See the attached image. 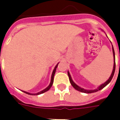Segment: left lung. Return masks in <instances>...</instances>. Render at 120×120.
<instances>
[{
	"label": "left lung",
	"instance_id": "obj_1",
	"mask_svg": "<svg viewBox=\"0 0 120 120\" xmlns=\"http://www.w3.org/2000/svg\"><path fill=\"white\" fill-rule=\"evenodd\" d=\"M112 50H113V58H114V65H113V71H112V73L110 75V78L108 79V80H106V82H105L104 83L101 84V85H100L98 87L96 88V89L94 90H86L84 89L83 88H81L80 86H79V85H77V84L75 83V82H73L72 79H71V75L70 74L69 71H68V77H69V80L70 82V83L72 86H73V87L75 88V90H77L78 91H80V92H82V93H95V92H97V91H99V90H100L103 89V88L105 87L107 85H108L110 82H111V80H112V78L113 77L114 73H115V51H114V49L113 47V45H112Z\"/></svg>",
	"mask_w": 120,
	"mask_h": 120
}]
</instances>
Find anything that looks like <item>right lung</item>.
<instances>
[{
  "mask_svg": "<svg viewBox=\"0 0 120 120\" xmlns=\"http://www.w3.org/2000/svg\"><path fill=\"white\" fill-rule=\"evenodd\" d=\"M59 64V63H58ZM58 64H56V65L54 69H53V72H52V77H51V80H50V84H49V85L47 86L46 88H45L44 90H41V91H40V92H38V93H29V92H27V91H22L23 92H24V93H27V94H28V95H40V94H41V93H45V92H46V91H47L48 90H50V88L51 87H52V86L53 85V77H54V75H55V71H56V68H57V67H58Z\"/></svg>",
  "mask_w": 120,
  "mask_h": 120,
  "instance_id": "obj_1",
  "label": "right lung"
}]
</instances>
